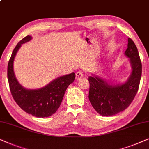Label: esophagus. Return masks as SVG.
<instances>
[{"label": "esophagus", "instance_id": "esophagus-1", "mask_svg": "<svg viewBox=\"0 0 149 149\" xmlns=\"http://www.w3.org/2000/svg\"><path fill=\"white\" fill-rule=\"evenodd\" d=\"M83 76H84V74L83 72H76V74H75V78H76V79H81Z\"/></svg>", "mask_w": 149, "mask_h": 149}]
</instances>
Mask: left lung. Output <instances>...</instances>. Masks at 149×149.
<instances>
[{
  "label": "left lung",
  "mask_w": 149,
  "mask_h": 149,
  "mask_svg": "<svg viewBox=\"0 0 149 149\" xmlns=\"http://www.w3.org/2000/svg\"><path fill=\"white\" fill-rule=\"evenodd\" d=\"M125 55L130 58L132 73L123 84H113L101 77H88V98L96 111L102 116H111L125 110L136 95L142 75V63L137 47L131 38L127 40Z\"/></svg>",
  "instance_id": "1"
}]
</instances>
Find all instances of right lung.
I'll use <instances>...</instances> for the list:
<instances>
[{"instance_id": "right-lung-1", "label": "right lung", "mask_w": 149, "mask_h": 149, "mask_svg": "<svg viewBox=\"0 0 149 149\" xmlns=\"http://www.w3.org/2000/svg\"><path fill=\"white\" fill-rule=\"evenodd\" d=\"M28 35L19 42L13 51L7 68L10 91L15 101L24 111L36 117H47L54 114L61 105L68 86L74 82L75 73L60 76L39 89H26L19 83L13 71V61L22 44L28 42Z\"/></svg>"}]
</instances>
